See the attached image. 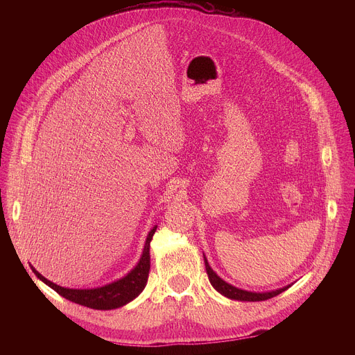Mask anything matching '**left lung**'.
Here are the masks:
<instances>
[{"label": "left lung", "mask_w": 355, "mask_h": 355, "mask_svg": "<svg viewBox=\"0 0 355 355\" xmlns=\"http://www.w3.org/2000/svg\"><path fill=\"white\" fill-rule=\"evenodd\" d=\"M205 267H207V274L209 277V281L212 284V286L220 292L222 295L230 297V299H236V300H248V302H260V300H267V299H271L277 295H279L281 292H284L285 289H288V286L285 288H281V289H277V291H272V292H264V293H256V292H248V291H243V289H239L236 286H232L230 284L225 282L222 278H219L214 270L209 267L207 259H205Z\"/></svg>", "instance_id": "left-lung-1"}]
</instances>
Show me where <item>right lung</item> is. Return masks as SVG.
I'll use <instances>...</instances> for the list:
<instances>
[{
    "label": "right lung",
    "instance_id": "obj_1",
    "mask_svg": "<svg viewBox=\"0 0 355 355\" xmlns=\"http://www.w3.org/2000/svg\"><path fill=\"white\" fill-rule=\"evenodd\" d=\"M156 229L157 226L150 230L146 239L143 256L139 264L135 267V270H132L125 278L116 282H112L110 285L95 288V289H69V288H63L53 282H50L43 275H40L33 267H32V271L39 279H42L46 285L55 289L59 295H62L63 297L74 303H78L81 306H87L98 311H111V309L121 308L126 305L128 302L133 300L146 286V282L148 278V270H150V252H148L150 241L153 239Z\"/></svg>",
    "mask_w": 355,
    "mask_h": 355
}]
</instances>
